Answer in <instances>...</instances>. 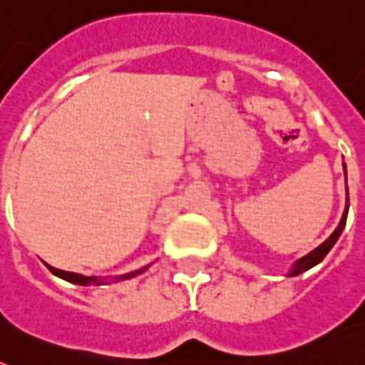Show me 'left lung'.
Returning a JSON list of instances; mask_svg holds the SVG:
<instances>
[{"label":"left lung","instance_id":"8db88e82","mask_svg":"<svg viewBox=\"0 0 365 365\" xmlns=\"http://www.w3.org/2000/svg\"><path fill=\"white\" fill-rule=\"evenodd\" d=\"M343 170H345V178H346V165H343ZM346 216H349V187H346V205H345V212H343V216H341V222L339 225L335 227V231L331 235H329L328 239L324 240L318 248H314L312 252H309L307 255H303V257H299V259L295 261L294 265H292V269H289L288 272H286V277H297V274H301V272L309 271V269H312L314 265H318L320 261L328 255V252L335 246V242L339 240L341 233H343V229H345L346 225Z\"/></svg>","mask_w":365,"mask_h":365}]
</instances>
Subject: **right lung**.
<instances>
[{
    "label": "right lung",
    "mask_w": 365,
    "mask_h": 365,
    "mask_svg": "<svg viewBox=\"0 0 365 365\" xmlns=\"http://www.w3.org/2000/svg\"><path fill=\"white\" fill-rule=\"evenodd\" d=\"M48 271L56 274L58 278L66 280V282L77 284V286H100V284H108V282H119V280H128L132 277H138V274H142L143 271H148L149 265L142 267V269H136V271L126 272V274H121V277H113L111 280L108 278H100V277H85V274H79V272H68V271H60V269H54V267L47 265Z\"/></svg>",
    "instance_id": "add662e5"
}]
</instances>
